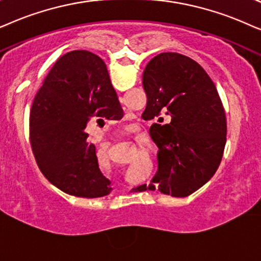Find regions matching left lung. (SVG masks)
Wrapping results in <instances>:
<instances>
[{
    "instance_id": "obj_1",
    "label": "left lung",
    "mask_w": 261,
    "mask_h": 261,
    "mask_svg": "<svg viewBox=\"0 0 261 261\" xmlns=\"http://www.w3.org/2000/svg\"><path fill=\"white\" fill-rule=\"evenodd\" d=\"M143 88L148 101L142 118L162 123L167 116L169 123L150 126L159 171L155 185L136 190L190 196L213 178L223 156L227 121L216 86L196 61L163 52L145 67Z\"/></svg>"
}]
</instances>
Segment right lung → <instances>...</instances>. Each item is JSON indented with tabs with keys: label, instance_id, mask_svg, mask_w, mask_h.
Returning <instances> with one entry per match:
<instances>
[{
	"label": "right lung",
	"instance_id": "obj_1",
	"mask_svg": "<svg viewBox=\"0 0 261 261\" xmlns=\"http://www.w3.org/2000/svg\"><path fill=\"white\" fill-rule=\"evenodd\" d=\"M120 107L106 64L86 50L65 54L44 79L30 112V140L45 178L75 197L99 198L111 192L100 172L95 145L85 133L90 117Z\"/></svg>",
	"mask_w": 261,
	"mask_h": 261
}]
</instances>
